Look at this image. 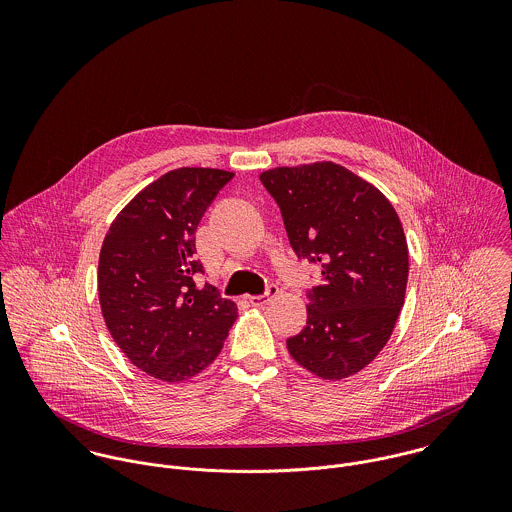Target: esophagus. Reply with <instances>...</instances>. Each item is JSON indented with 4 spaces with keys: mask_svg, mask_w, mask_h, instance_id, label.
<instances>
[{
    "mask_svg": "<svg viewBox=\"0 0 512 512\" xmlns=\"http://www.w3.org/2000/svg\"><path fill=\"white\" fill-rule=\"evenodd\" d=\"M278 292H280V290H278V286L270 284L266 292L262 293V295H250V297H248V301H250L254 307H262V305L270 303V301H272V297H276Z\"/></svg>",
    "mask_w": 512,
    "mask_h": 512,
    "instance_id": "obj_1",
    "label": "esophagus"
}]
</instances>
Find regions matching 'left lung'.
<instances>
[{
    "label": "left lung",
    "instance_id": "obj_1",
    "mask_svg": "<svg viewBox=\"0 0 512 512\" xmlns=\"http://www.w3.org/2000/svg\"><path fill=\"white\" fill-rule=\"evenodd\" d=\"M297 258L321 266L307 325L288 339L295 363L323 380L357 374L388 343L408 284V244L390 201L333 161L260 175Z\"/></svg>",
    "mask_w": 512,
    "mask_h": 512
}]
</instances>
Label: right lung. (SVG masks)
Listing matches in <instances>:
<instances>
[{
  "label": "right lung",
  "mask_w": 512,
  "mask_h": 512,
  "mask_svg": "<svg viewBox=\"0 0 512 512\" xmlns=\"http://www.w3.org/2000/svg\"><path fill=\"white\" fill-rule=\"evenodd\" d=\"M234 177L179 167L140 191L112 222L98 260L106 327L132 361L163 382H181L219 357L238 317L236 303L211 284L197 286L195 232Z\"/></svg>",
  "instance_id": "right-lung-1"
}]
</instances>
